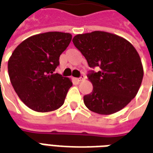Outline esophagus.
Listing matches in <instances>:
<instances>
[{"label":"esophagus","mask_w":153,"mask_h":153,"mask_svg":"<svg viewBox=\"0 0 153 153\" xmlns=\"http://www.w3.org/2000/svg\"><path fill=\"white\" fill-rule=\"evenodd\" d=\"M84 79H85V76H84V75H81L80 78H78V79H77V80H78L79 82H80V81H83V80Z\"/></svg>","instance_id":"esophagus-1"}]
</instances>
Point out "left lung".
Returning a JSON list of instances; mask_svg holds the SVG:
<instances>
[{
  "label": "left lung",
  "instance_id": "left-lung-1",
  "mask_svg": "<svg viewBox=\"0 0 153 153\" xmlns=\"http://www.w3.org/2000/svg\"><path fill=\"white\" fill-rule=\"evenodd\" d=\"M73 43L91 70L88 74L93 92L83 97L85 106L100 115L123 109L137 95L143 77L141 59L134 46L118 35L94 31L78 34Z\"/></svg>",
  "mask_w": 153,
  "mask_h": 153
}]
</instances>
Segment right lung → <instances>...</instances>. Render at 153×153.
Segmentation results:
<instances>
[{"mask_svg":"<svg viewBox=\"0 0 153 153\" xmlns=\"http://www.w3.org/2000/svg\"><path fill=\"white\" fill-rule=\"evenodd\" d=\"M71 39L69 33L48 32L29 37L13 51L8 60L10 83L30 109L49 112L64 104L72 82L55 70Z\"/></svg>","mask_w":153,"mask_h":153,"instance_id":"add662e5","label":"right lung"}]
</instances>
